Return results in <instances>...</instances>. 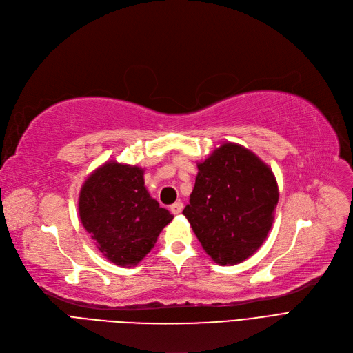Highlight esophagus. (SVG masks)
I'll return each instance as SVG.
<instances>
[{
  "instance_id": "34e87169",
  "label": "esophagus",
  "mask_w": 353,
  "mask_h": 353,
  "mask_svg": "<svg viewBox=\"0 0 353 353\" xmlns=\"http://www.w3.org/2000/svg\"><path fill=\"white\" fill-rule=\"evenodd\" d=\"M170 210L173 214H180L181 210H183V203L181 201H176L173 203V205L170 206Z\"/></svg>"
}]
</instances>
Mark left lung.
Listing matches in <instances>:
<instances>
[{"instance_id":"8db88e82","label":"left lung","mask_w":353,"mask_h":353,"mask_svg":"<svg viewBox=\"0 0 353 353\" xmlns=\"http://www.w3.org/2000/svg\"><path fill=\"white\" fill-rule=\"evenodd\" d=\"M194 189L183 214L219 265L250 257L270 232L279 189L270 167L236 143H223L197 163Z\"/></svg>"}]
</instances>
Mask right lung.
<instances>
[{"label": "right lung", "mask_w": 353, "mask_h": 353, "mask_svg": "<svg viewBox=\"0 0 353 353\" xmlns=\"http://www.w3.org/2000/svg\"><path fill=\"white\" fill-rule=\"evenodd\" d=\"M143 176L141 167L107 161L87 177L79 197L84 229L104 257L123 268L141 262L173 220L147 192Z\"/></svg>", "instance_id": "obj_1"}]
</instances>
